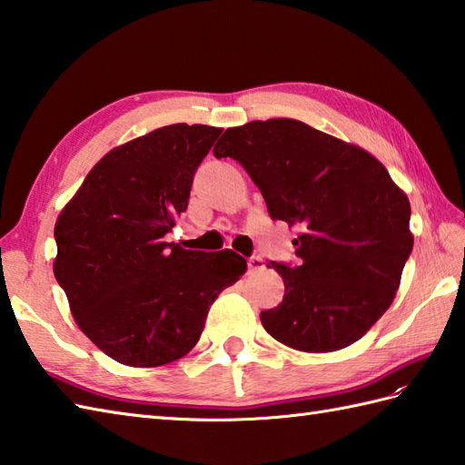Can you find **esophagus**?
<instances>
[{"mask_svg":"<svg viewBox=\"0 0 465 465\" xmlns=\"http://www.w3.org/2000/svg\"><path fill=\"white\" fill-rule=\"evenodd\" d=\"M265 268L263 260L260 258V255H252V258L248 260V272L250 273H255V272H262Z\"/></svg>","mask_w":465,"mask_h":465,"instance_id":"obj_1","label":"esophagus"}]
</instances>
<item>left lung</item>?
Returning a JSON list of instances; mask_svg holds the SVG:
<instances>
[{
    "instance_id": "obj_1",
    "label": "left lung",
    "mask_w": 465,
    "mask_h": 465,
    "mask_svg": "<svg viewBox=\"0 0 465 465\" xmlns=\"http://www.w3.org/2000/svg\"><path fill=\"white\" fill-rule=\"evenodd\" d=\"M213 155L240 162L272 220L302 230L298 263L270 262L285 293L260 313L265 331L302 351L358 341L396 298L411 253L408 195L373 155L298 120L230 127Z\"/></svg>"
}]
</instances>
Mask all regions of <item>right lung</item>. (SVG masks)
Wrapping results in <instances>:
<instances>
[{
    "mask_svg": "<svg viewBox=\"0 0 465 465\" xmlns=\"http://www.w3.org/2000/svg\"><path fill=\"white\" fill-rule=\"evenodd\" d=\"M220 134L173 124L115 147L57 217L55 280L82 331L115 361L155 368L183 358L217 293L248 268L232 250L163 240Z\"/></svg>",
    "mask_w": 465,
    "mask_h": 465,
    "instance_id": "add662e5",
    "label": "right lung"
}]
</instances>
